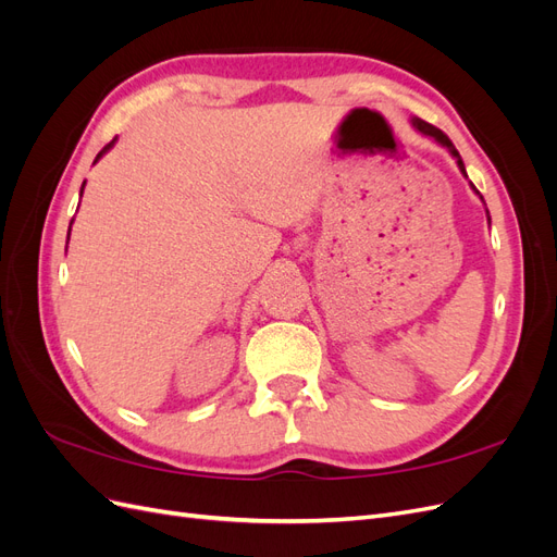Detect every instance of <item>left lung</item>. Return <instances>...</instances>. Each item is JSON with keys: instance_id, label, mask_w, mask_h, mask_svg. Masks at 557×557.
<instances>
[{"instance_id": "1", "label": "left lung", "mask_w": 557, "mask_h": 557, "mask_svg": "<svg viewBox=\"0 0 557 557\" xmlns=\"http://www.w3.org/2000/svg\"><path fill=\"white\" fill-rule=\"evenodd\" d=\"M411 125L423 134V137H428V139H432V141H436L440 146H444L448 153L455 158V162H458V170L462 172V176H467V172H465V162H462V158H460V153L458 150H455V146H453V141L446 137V134L440 129V127H434V125H430V123H425V121H420V117H411ZM471 190H474L479 197H481V193L474 188V185H471ZM483 199V197H481ZM485 213H487V209H485ZM487 223H491V215H487Z\"/></svg>"}]
</instances>
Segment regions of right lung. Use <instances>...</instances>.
Returning a JSON list of instances; mask_svg holds the SVG:
<instances>
[{
	"label": "right lung",
	"instance_id": "1",
	"mask_svg": "<svg viewBox=\"0 0 557 557\" xmlns=\"http://www.w3.org/2000/svg\"><path fill=\"white\" fill-rule=\"evenodd\" d=\"M113 144H115V139H113L111 144H107V146H104L102 150H99V153H97V158H95V162H99V160H102V158H104V156L109 153V150L113 148ZM95 162H92V164H95ZM83 188H86V181H83V185H81V195H83ZM70 232H72V223H70ZM66 244H70V239H66Z\"/></svg>",
	"mask_w": 557,
	"mask_h": 557
}]
</instances>
